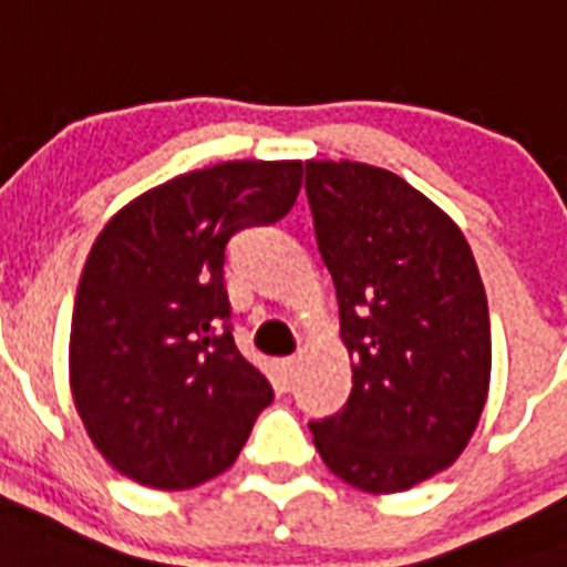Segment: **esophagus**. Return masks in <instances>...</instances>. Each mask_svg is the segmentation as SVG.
<instances>
[{"instance_id": "esophagus-1", "label": "esophagus", "mask_w": 567, "mask_h": 567, "mask_svg": "<svg viewBox=\"0 0 567 567\" xmlns=\"http://www.w3.org/2000/svg\"><path fill=\"white\" fill-rule=\"evenodd\" d=\"M274 373L276 385L282 388V391H288L293 382V373H297V359H279V362L274 364Z\"/></svg>"}]
</instances>
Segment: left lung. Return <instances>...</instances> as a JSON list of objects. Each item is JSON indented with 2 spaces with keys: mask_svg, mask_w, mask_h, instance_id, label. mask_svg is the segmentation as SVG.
<instances>
[{
  "mask_svg": "<svg viewBox=\"0 0 567 567\" xmlns=\"http://www.w3.org/2000/svg\"><path fill=\"white\" fill-rule=\"evenodd\" d=\"M306 194L353 368L344 409L311 423L315 447L362 492H405L456 462L488 400L480 267L453 217L396 173L306 162Z\"/></svg>",
  "mask_w": 567,
  "mask_h": 567,
  "instance_id": "1",
  "label": "left lung"
}]
</instances>
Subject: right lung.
Wrapping results in <instances>:
<instances>
[{"instance_id":"1","label":"right lung","mask_w":567,"mask_h":567,"mask_svg":"<svg viewBox=\"0 0 567 567\" xmlns=\"http://www.w3.org/2000/svg\"><path fill=\"white\" fill-rule=\"evenodd\" d=\"M300 185L302 162H223L102 226L75 291L70 391L114 471L179 492L238 458L274 388L231 338L226 244L285 217Z\"/></svg>"}]
</instances>
